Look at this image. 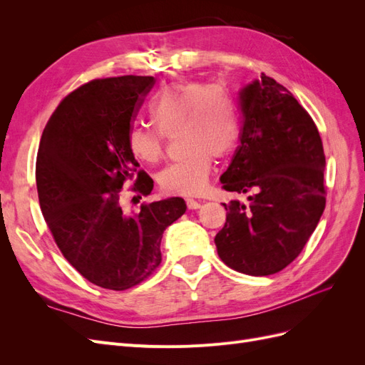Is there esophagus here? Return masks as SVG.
<instances>
[{"label":"esophagus","instance_id":"34e87169","mask_svg":"<svg viewBox=\"0 0 365 365\" xmlns=\"http://www.w3.org/2000/svg\"><path fill=\"white\" fill-rule=\"evenodd\" d=\"M185 204H187V208H189V210H196V208L201 207V201H195V200H187Z\"/></svg>","mask_w":365,"mask_h":365}]
</instances>
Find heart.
<instances>
[{
    "instance_id": "obj_1",
    "label": "heart",
    "mask_w": 365,
    "mask_h": 365,
    "mask_svg": "<svg viewBox=\"0 0 365 365\" xmlns=\"http://www.w3.org/2000/svg\"><path fill=\"white\" fill-rule=\"evenodd\" d=\"M155 129L129 126L126 146L137 160L155 164L164 155V138L180 135L185 157L163 169L161 189L172 195L195 196L204 192L213 157L225 158L239 141V115L233 97L219 83H173L149 106Z\"/></svg>"
}]
</instances>
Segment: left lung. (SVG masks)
<instances>
[{"instance_id":"1","label":"left lung","mask_w":365,"mask_h":365,"mask_svg":"<svg viewBox=\"0 0 365 365\" xmlns=\"http://www.w3.org/2000/svg\"><path fill=\"white\" fill-rule=\"evenodd\" d=\"M240 145L220 176L227 192L248 201L224 204L227 220L215 237L227 267L271 275L294 262L326 207V157L312 117L272 77L239 93Z\"/></svg>"}]
</instances>
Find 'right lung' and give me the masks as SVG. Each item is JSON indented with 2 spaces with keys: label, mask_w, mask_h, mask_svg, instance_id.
I'll use <instances>...</instances> for the list:
<instances>
[{
  "label": "right lung",
  "mask_w": 365,
  "mask_h": 365,
  "mask_svg": "<svg viewBox=\"0 0 365 365\" xmlns=\"http://www.w3.org/2000/svg\"><path fill=\"white\" fill-rule=\"evenodd\" d=\"M152 76L94 79L70 93L42 132L36 187L46 222L63 257L101 288L125 291L158 268L164 230L185 213L182 197L141 204L126 213L120 192L150 195L153 181L137 170L126 146ZM141 197V196H140Z\"/></svg>",
  "instance_id": "add662e5"
}]
</instances>
